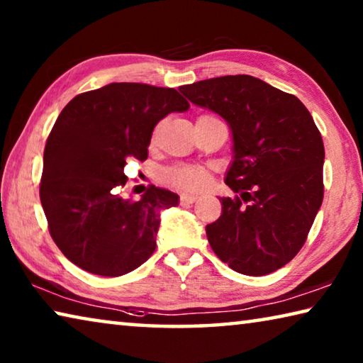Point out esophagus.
<instances>
[{
    "label": "esophagus",
    "mask_w": 363,
    "mask_h": 363,
    "mask_svg": "<svg viewBox=\"0 0 363 363\" xmlns=\"http://www.w3.org/2000/svg\"><path fill=\"white\" fill-rule=\"evenodd\" d=\"M196 199H199V195H192V194L181 195V200L184 201V203H194V201H196Z\"/></svg>",
    "instance_id": "esophagus-1"
}]
</instances>
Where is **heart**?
Returning <instances> with one entry per match:
<instances>
[{"label":"heart","mask_w":363,"mask_h":363,"mask_svg":"<svg viewBox=\"0 0 363 363\" xmlns=\"http://www.w3.org/2000/svg\"><path fill=\"white\" fill-rule=\"evenodd\" d=\"M163 177L167 182L187 192H200L210 181L208 169L203 167H173L164 171Z\"/></svg>","instance_id":"b5f03b06"}]
</instances>
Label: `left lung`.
Here are the masks:
<instances>
[{
  "label": "left lung",
  "mask_w": 363,
  "mask_h": 363,
  "mask_svg": "<svg viewBox=\"0 0 363 363\" xmlns=\"http://www.w3.org/2000/svg\"><path fill=\"white\" fill-rule=\"evenodd\" d=\"M195 106L230 126L233 160L223 214L206 225L220 261L259 277L290 262L309 233L323 200L325 149L314 118L296 96L259 78L227 75L184 84Z\"/></svg>",
  "instance_id": "8db88e82"
}]
</instances>
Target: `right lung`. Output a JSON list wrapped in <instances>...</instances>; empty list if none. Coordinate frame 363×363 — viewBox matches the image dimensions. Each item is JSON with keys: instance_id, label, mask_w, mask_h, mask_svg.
<instances>
[{"instance_id": "obj_1", "label": "right lung", "mask_w": 363, "mask_h": 363, "mask_svg": "<svg viewBox=\"0 0 363 363\" xmlns=\"http://www.w3.org/2000/svg\"><path fill=\"white\" fill-rule=\"evenodd\" d=\"M187 108L174 88L143 83H110L64 107L46 140L40 200L67 259L86 272L120 277L152 256L160 213L179 203V195L150 186L134 201L115 189L128 181V158L149 155L157 123Z\"/></svg>"}]
</instances>
